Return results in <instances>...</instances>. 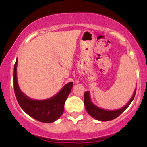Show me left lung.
I'll use <instances>...</instances> for the list:
<instances>
[{
	"instance_id": "8db88e82",
	"label": "left lung",
	"mask_w": 147,
	"mask_h": 147,
	"mask_svg": "<svg viewBox=\"0 0 147 147\" xmlns=\"http://www.w3.org/2000/svg\"><path fill=\"white\" fill-rule=\"evenodd\" d=\"M136 88L134 92H133V95L132 97H131V99L129 100V102L125 106H123L122 108L113 111H109L101 109V108L95 105L93 103L91 102L90 92L89 91H86L84 93V105H85L86 110L88 113L90 115V116H92V117L95 118V119H97V120L102 121V122L113 120V119L117 118L119 115H120L129 107V106L131 104V103L132 102L133 99H134L135 95H136Z\"/></svg>"
}]
</instances>
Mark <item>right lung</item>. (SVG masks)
Listing matches in <instances>:
<instances>
[{"mask_svg": "<svg viewBox=\"0 0 147 147\" xmlns=\"http://www.w3.org/2000/svg\"><path fill=\"white\" fill-rule=\"evenodd\" d=\"M16 59L14 68V90L18 104L28 115L43 123H52L58 119L64 111V104L72 90L73 82H69L55 96L43 100L30 99L21 90L16 77Z\"/></svg>", "mask_w": 147, "mask_h": 147, "instance_id": "obj_1", "label": "right lung"}]
</instances>
